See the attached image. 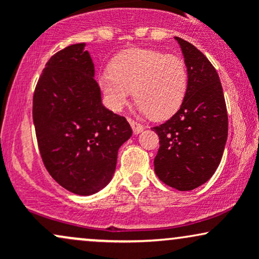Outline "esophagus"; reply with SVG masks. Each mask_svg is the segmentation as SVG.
I'll return each instance as SVG.
<instances>
[{
	"label": "esophagus",
	"mask_w": 259,
	"mask_h": 259,
	"mask_svg": "<svg viewBox=\"0 0 259 259\" xmlns=\"http://www.w3.org/2000/svg\"><path fill=\"white\" fill-rule=\"evenodd\" d=\"M129 123H130V125H132V127H133V132H134V134H139V133H141L142 130H144V125H142V124H140V123H138V121H135L134 119H132V118H129Z\"/></svg>",
	"instance_id": "esophagus-1"
}]
</instances>
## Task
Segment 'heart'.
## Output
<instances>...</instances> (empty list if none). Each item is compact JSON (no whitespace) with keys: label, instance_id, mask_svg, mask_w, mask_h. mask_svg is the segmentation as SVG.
<instances>
[{"label":"heart","instance_id":"heart-1","mask_svg":"<svg viewBox=\"0 0 259 259\" xmlns=\"http://www.w3.org/2000/svg\"><path fill=\"white\" fill-rule=\"evenodd\" d=\"M99 84L114 111L126 105L134 90L140 113L153 119H165L185 99L189 74L185 62L178 56L129 49L113 58L111 70L101 74Z\"/></svg>","mask_w":259,"mask_h":259}]
</instances>
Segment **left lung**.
<instances>
[{"label":"left lung","instance_id":"left-lung-1","mask_svg":"<svg viewBox=\"0 0 259 259\" xmlns=\"http://www.w3.org/2000/svg\"><path fill=\"white\" fill-rule=\"evenodd\" d=\"M189 74L181 107L153 132L159 138L154 173L165 185L190 191L210 179L228 138V112L218 73L192 44L175 36Z\"/></svg>","mask_w":259,"mask_h":259}]
</instances>
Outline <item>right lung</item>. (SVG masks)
<instances>
[{"label":"right lung","instance_id":"1","mask_svg":"<svg viewBox=\"0 0 259 259\" xmlns=\"http://www.w3.org/2000/svg\"><path fill=\"white\" fill-rule=\"evenodd\" d=\"M84 47L70 45L49 59L32 96V119L50 175L68 191L88 196L111 181L118 150L133 130L102 105Z\"/></svg>","mask_w":259,"mask_h":259}]
</instances>
